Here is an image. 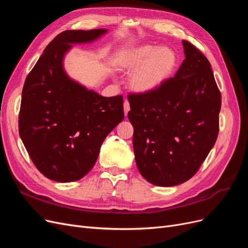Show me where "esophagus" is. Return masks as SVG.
<instances>
[{
    "instance_id": "34e87169",
    "label": "esophagus",
    "mask_w": 248,
    "mask_h": 248,
    "mask_svg": "<svg viewBox=\"0 0 248 248\" xmlns=\"http://www.w3.org/2000/svg\"><path fill=\"white\" fill-rule=\"evenodd\" d=\"M129 110H130V104H129L128 100H125L124 101V112H125V116H127V114H128Z\"/></svg>"
}]
</instances>
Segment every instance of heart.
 <instances>
[{"label":"heart","mask_w":248,"mask_h":248,"mask_svg":"<svg viewBox=\"0 0 248 248\" xmlns=\"http://www.w3.org/2000/svg\"><path fill=\"white\" fill-rule=\"evenodd\" d=\"M176 51L167 46L145 44L124 51L118 57L120 68L133 70L129 82L138 93H151L158 90L175 72L178 66Z\"/></svg>","instance_id":"1"}]
</instances>
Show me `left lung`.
<instances>
[{"label":"left lung","instance_id":"1","mask_svg":"<svg viewBox=\"0 0 248 248\" xmlns=\"http://www.w3.org/2000/svg\"><path fill=\"white\" fill-rule=\"evenodd\" d=\"M182 43L185 59L174 78L154 92L127 96L137 167L157 186L196 175L219 130L221 94L211 64L190 42Z\"/></svg>","mask_w":248,"mask_h":248}]
</instances>
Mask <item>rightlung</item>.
Masks as SVG:
<instances>
[{"instance_id": "right-lung-1", "label": "right lung", "mask_w": 248, "mask_h": 248, "mask_svg": "<svg viewBox=\"0 0 248 248\" xmlns=\"http://www.w3.org/2000/svg\"><path fill=\"white\" fill-rule=\"evenodd\" d=\"M106 29L68 30L56 36L28 74L18 118L20 139L35 167L57 182L92 170L103 140L123 121V96L103 97L67 76L72 44L96 40Z\"/></svg>"}]
</instances>
